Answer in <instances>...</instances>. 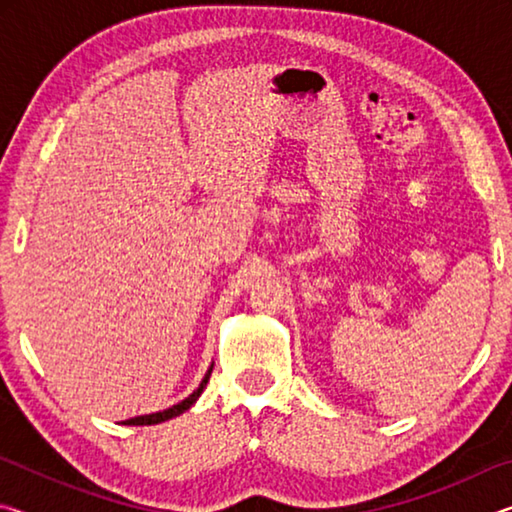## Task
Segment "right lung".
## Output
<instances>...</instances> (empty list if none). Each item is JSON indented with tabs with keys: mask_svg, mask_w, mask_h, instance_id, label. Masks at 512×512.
<instances>
[{
	"mask_svg": "<svg viewBox=\"0 0 512 512\" xmlns=\"http://www.w3.org/2000/svg\"><path fill=\"white\" fill-rule=\"evenodd\" d=\"M210 375H212V368L207 370V375L203 377V381H201V386L196 388V391L189 395V397H185L183 402H178V404H173L171 409H167V411H160V413H151V415H137V418H131V420H126L124 424H158V422H164V420H171V418H176V415H180L183 411H187L189 406H192L198 397H201V393H203V388L207 386V381H210Z\"/></svg>",
	"mask_w": 512,
	"mask_h": 512,
	"instance_id": "add662e5",
	"label": "right lung"
}]
</instances>
